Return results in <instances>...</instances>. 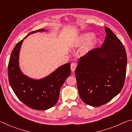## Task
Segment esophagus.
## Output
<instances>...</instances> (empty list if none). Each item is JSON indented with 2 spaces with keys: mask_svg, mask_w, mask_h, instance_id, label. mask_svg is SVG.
<instances>
[{
  "mask_svg": "<svg viewBox=\"0 0 132 132\" xmlns=\"http://www.w3.org/2000/svg\"><path fill=\"white\" fill-rule=\"evenodd\" d=\"M76 67H77V63H72L70 65L71 70L73 72V71H74L76 69Z\"/></svg>",
  "mask_w": 132,
  "mask_h": 132,
  "instance_id": "obj_1",
  "label": "esophagus"
}]
</instances>
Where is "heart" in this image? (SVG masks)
<instances>
[{
    "label": "heart",
    "mask_w": 132,
    "mask_h": 132,
    "mask_svg": "<svg viewBox=\"0 0 132 132\" xmlns=\"http://www.w3.org/2000/svg\"><path fill=\"white\" fill-rule=\"evenodd\" d=\"M95 34L93 32H86L82 34L77 38L76 39L73 40L71 42V45L74 47L80 46L86 44H88L84 48L83 53L88 52L94 46L98 41V39L95 38Z\"/></svg>",
    "instance_id": "obj_1"
}]
</instances>
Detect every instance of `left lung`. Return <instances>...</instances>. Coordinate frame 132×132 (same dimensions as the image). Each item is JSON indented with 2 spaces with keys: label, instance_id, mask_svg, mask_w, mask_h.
I'll list each match as a JSON object with an SVG mask.
<instances>
[{
  "label": "left lung",
  "instance_id": "1",
  "mask_svg": "<svg viewBox=\"0 0 132 132\" xmlns=\"http://www.w3.org/2000/svg\"><path fill=\"white\" fill-rule=\"evenodd\" d=\"M101 47L80 57L75 70L79 95L84 103L100 106L112 100L125 84L127 55L123 45L110 28Z\"/></svg>",
  "mask_w": 132,
  "mask_h": 132
}]
</instances>
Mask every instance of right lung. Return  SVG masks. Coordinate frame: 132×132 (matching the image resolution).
Masks as SVG:
<instances>
[{
  "mask_svg": "<svg viewBox=\"0 0 132 132\" xmlns=\"http://www.w3.org/2000/svg\"><path fill=\"white\" fill-rule=\"evenodd\" d=\"M39 29L28 34L18 42L11 53L8 65V77L13 91L20 101L30 108L46 110L57 102L60 89L70 75V63L60 66L48 76L40 80L31 79L24 75L19 68V52L24 39L28 35L45 31Z\"/></svg>",
  "mask_w": 132,
  "mask_h": 132,
  "instance_id": "obj_1",
  "label": "right lung"
}]
</instances>
